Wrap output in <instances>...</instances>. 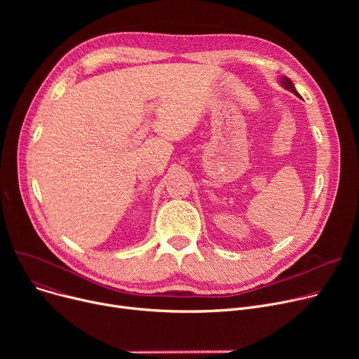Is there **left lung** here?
I'll return each instance as SVG.
<instances>
[{"label":"left lung","mask_w":359,"mask_h":359,"mask_svg":"<svg viewBox=\"0 0 359 359\" xmlns=\"http://www.w3.org/2000/svg\"><path fill=\"white\" fill-rule=\"evenodd\" d=\"M279 84L284 87L285 90H288V91H291V93H294L295 96H298V97H301L299 94H298V91H297V88L294 87V84H292V81L288 79V77H285V75H280L279 77Z\"/></svg>","instance_id":"left-lung-1"}]
</instances>
